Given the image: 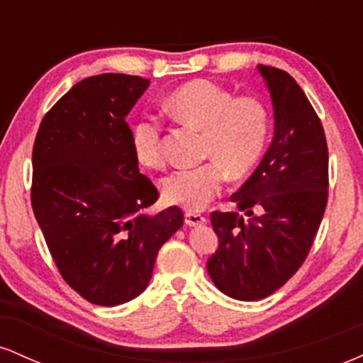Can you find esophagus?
<instances>
[{"label": "esophagus", "instance_id": "1", "mask_svg": "<svg viewBox=\"0 0 363 363\" xmlns=\"http://www.w3.org/2000/svg\"><path fill=\"white\" fill-rule=\"evenodd\" d=\"M184 218H186V225H189V227H196V225L206 223L205 216L199 215V213H194V211H186Z\"/></svg>", "mask_w": 363, "mask_h": 363}]
</instances>
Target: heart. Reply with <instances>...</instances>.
<instances>
[{"mask_svg":"<svg viewBox=\"0 0 363 363\" xmlns=\"http://www.w3.org/2000/svg\"><path fill=\"white\" fill-rule=\"evenodd\" d=\"M164 109L181 124L203 131V157L208 164L176 170L162 181L167 203L203 210L222 189L225 176L244 177L256 167L266 148L269 119L254 97H237L210 80H191L164 101ZM131 148L143 167L164 165L162 129L153 119L131 128Z\"/></svg>","mask_w":363,"mask_h":363,"instance_id":"b5f03b06","label":"heart"}]
</instances>
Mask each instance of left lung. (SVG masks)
<instances>
[{
	"mask_svg": "<svg viewBox=\"0 0 363 363\" xmlns=\"http://www.w3.org/2000/svg\"><path fill=\"white\" fill-rule=\"evenodd\" d=\"M257 72L272 97L273 140L230 196L237 211L210 215L218 249L206 262L216 289L244 302L268 297L294 277L328 203V145L318 114L289 73L264 65Z\"/></svg>",
	"mask_w": 363,
	"mask_h": 363,
	"instance_id": "8db88e82",
	"label": "left lung"
}]
</instances>
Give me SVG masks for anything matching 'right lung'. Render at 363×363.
<instances>
[{
  "label": "right lung",
  "instance_id": "right-lung-1",
  "mask_svg": "<svg viewBox=\"0 0 363 363\" xmlns=\"http://www.w3.org/2000/svg\"><path fill=\"white\" fill-rule=\"evenodd\" d=\"M148 85L121 73L78 82L44 116L32 152L37 223L66 283L97 306L138 297L184 223L177 206L145 211L158 191L140 172L126 116Z\"/></svg>",
  "mask_w": 363,
  "mask_h": 363
}]
</instances>
